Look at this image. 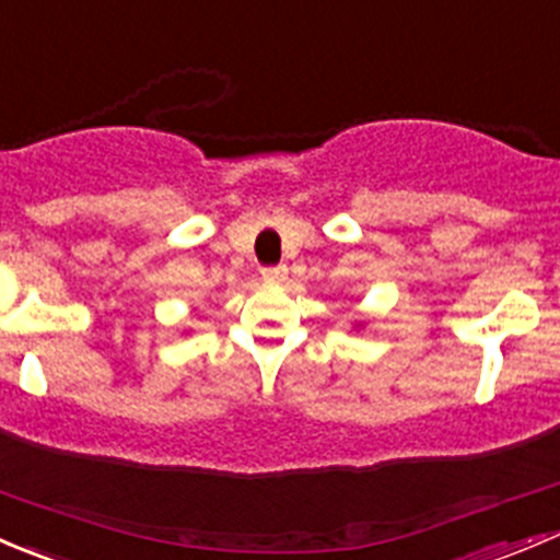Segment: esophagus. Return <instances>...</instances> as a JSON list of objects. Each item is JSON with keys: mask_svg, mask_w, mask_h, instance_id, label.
I'll return each instance as SVG.
<instances>
[{"mask_svg": "<svg viewBox=\"0 0 560 560\" xmlns=\"http://www.w3.org/2000/svg\"><path fill=\"white\" fill-rule=\"evenodd\" d=\"M287 265H276V268H265L262 270V281H268V284H279V281L287 279Z\"/></svg>", "mask_w": 560, "mask_h": 560, "instance_id": "34e87169", "label": "esophagus"}]
</instances>
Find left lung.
<instances>
[{
    "mask_svg": "<svg viewBox=\"0 0 560 560\" xmlns=\"http://www.w3.org/2000/svg\"><path fill=\"white\" fill-rule=\"evenodd\" d=\"M365 319H354V327H363Z\"/></svg>",
    "mask_w": 560,
    "mask_h": 560,
    "instance_id": "8db88e82",
    "label": "left lung"
}]
</instances>
